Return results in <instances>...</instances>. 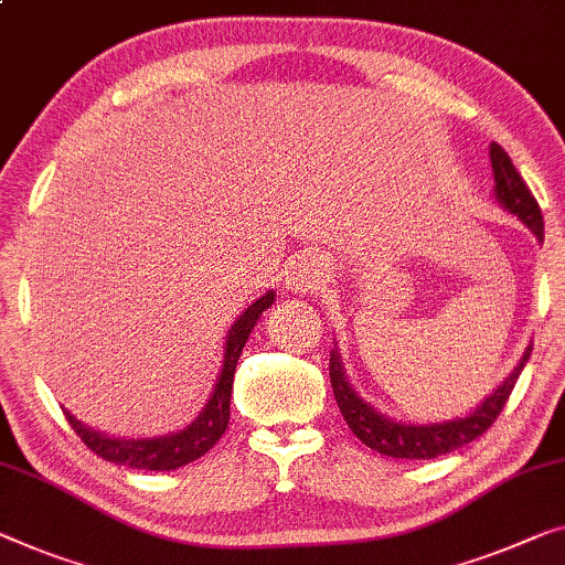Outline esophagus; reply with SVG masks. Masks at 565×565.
I'll return each instance as SVG.
<instances>
[{
	"instance_id": "esophagus-1",
	"label": "esophagus",
	"mask_w": 565,
	"mask_h": 565,
	"mask_svg": "<svg viewBox=\"0 0 565 565\" xmlns=\"http://www.w3.org/2000/svg\"><path fill=\"white\" fill-rule=\"evenodd\" d=\"M326 277H329V263H326L321 255L308 252V255H300L292 259L290 267L285 269V288L306 296V292H313L321 288Z\"/></svg>"
}]
</instances>
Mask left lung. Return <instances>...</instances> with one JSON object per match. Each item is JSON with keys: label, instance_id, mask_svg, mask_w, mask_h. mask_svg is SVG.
<instances>
[{"label": "left lung", "instance_id": "obj_1", "mask_svg": "<svg viewBox=\"0 0 565 565\" xmlns=\"http://www.w3.org/2000/svg\"><path fill=\"white\" fill-rule=\"evenodd\" d=\"M489 158H492L494 170V195L502 203V209L510 211L512 216H518L537 239L543 242V214L537 206L535 195L530 193V188L522 181L518 168L512 166L510 154H507L500 145H489ZM533 347H527L522 354L520 364L514 366L510 377H507L492 395L484 397V403L477 405V411L466 415V418L444 420V423H428V425H415V423H397L382 415L380 411L356 395V390L351 387L347 374L341 366L339 349H331L329 359V377L333 387V397H337L339 411L343 420L351 428V433L362 440L364 446H370L372 451L382 456H392V459H436L454 448H461L463 444L477 440L481 433H487L489 425L500 418L502 407L514 390L522 366L527 364Z\"/></svg>", "mask_w": 565, "mask_h": 565}]
</instances>
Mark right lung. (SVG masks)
<instances>
[{
  "instance_id": "1",
  "label": "right lung",
  "mask_w": 565,
  "mask_h": 565,
  "mask_svg": "<svg viewBox=\"0 0 565 565\" xmlns=\"http://www.w3.org/2000/svg\"><path fill=\"white\" fill-rule=\"evenodd\" d=\"M273 302H275V292L267 290L265 296L252 302V306L236 318L232 329H228L226 347H224V366L216 380V387L211 392L206 407L199 413V418H195L191 425H185L183 430L170 433V436H158V438H109L99 430L86 428L84 423L76 420L68 411H65V418H68L71 428L76 430V436L84 440L96 456H102V459L119 466H132V469L170 471V469H178V466H185L195 459H201V456L224 436L228 415H232L228 413V399H232L236 362H239V354L244 343L249 339L252 329H255L257 318L263 316V310H267Z\"/></svg>"
}]
</instances>
